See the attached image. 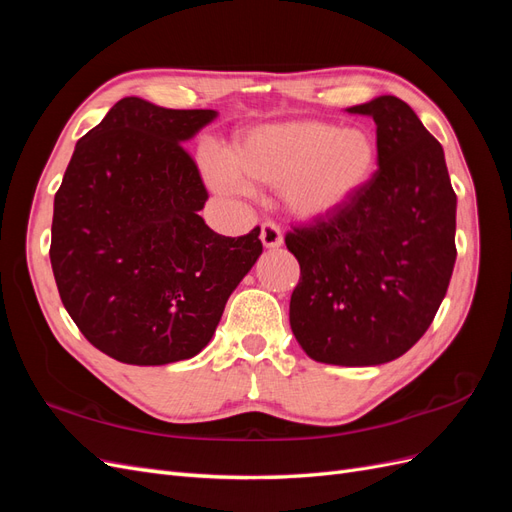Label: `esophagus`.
I'll list each match as a JSON object with an SVG mask.
<instances>
[{"label": "esophagus", "mask_w": 512, "mask_h": 512, "mask_svg": "<svg viewBox=\"0 0 512 512\" xmlns=\"http://www.w3.org/2000/svg\"><path fill=\"white\" fill-rule=\"evenodd\" d=\"M260 239H262V245H265V247H280L284 243L282 228L269 220V222L262 224V228H260Z\"/></svg>", "instance_id": "obj_1"}]
</instances>
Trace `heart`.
<instances>
[{
    "mask_svg": "<svg viewBox=\"0 0 512 512\" xmlns=\"http://www.w3.org/2000/svg\"><path fill=\"white\" fill-rule=\"evenodd\" d=\"M378 149L361 128L320 121H292L247 134L230 156L207 151V181L222 192L247 183L280 188L286 207L301 218L337 211L374 175Z\"/></svg>",
    "mask_w": 512,
    "mask_h": 512,
    "instance_id": "obj_1",
    "label": "heart"
}]
</instances>
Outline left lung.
<instances>
[{"label": "left lung", "instance_id": "1", "mask_svg": "<svg viewBox=\"0 0 512 512\" xmlns=\"http://www.w3.org/2000/svg\"><path fill=\"white\" fill-rule=\"evenodd\" d=\"M348 113L374 117L378 170L284 241L301 267L290 297L297 342L314 361L363 367L408 352L436 318L457 258V194L442 145L404 100Z\"/></svg>", "mask_w": 512, "mask_h": 512}]
</instances>
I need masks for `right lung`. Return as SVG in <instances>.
Instances as JSON below:
<instances>
[{
	"mask_svg": "<svg viewBox=\"0 0 512 512\" xmlns=\"http://www.w3.org/2000/svg\"><path fill=\"white\" fill-rule=\"evenodd\" d=\"M213 117L123 98L76 143L55 194L49 254L61 303L121 363L198 354L262 254L260 226L224 237L198 215L209 192L183 141Z\"/></svg>",
	"mask_w": 512,
	"mask_h": 512,
	"instance_id": "right-lung-1",
	"label": "right lung"
}]
</instances>
